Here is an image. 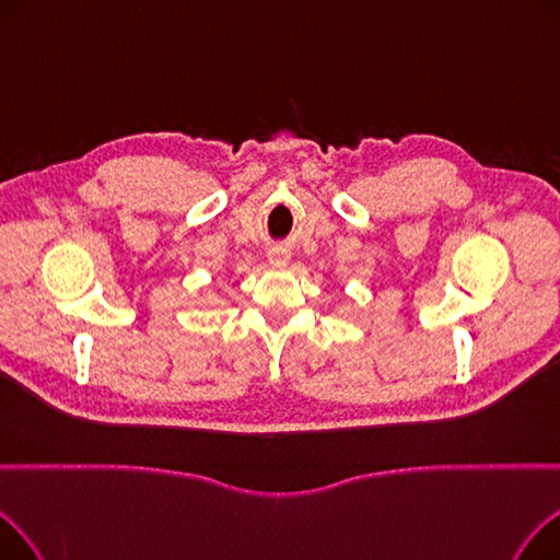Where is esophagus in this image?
<instances>
[{
	"label": "esophagus",
	"mask_w": 560,
	"mask_h": 560,
	"mask_svg": "<svg viewBox=\"0 0 560 560\" xmlns=\"http://www.w3.org/2000/svg\"><path fill=\"white\" fill-rule=\"evenodd\" d=\"M268 258H270V265H275V268H285L288 260H290V254H288V249L277 247L268 254Z\"/></svg>",
	"instance_id": "34e87169"
}]
</instances>
